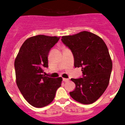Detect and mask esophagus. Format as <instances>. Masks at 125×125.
<instances>
[{
    "mask_svg": "<svg viewBox=\"0 0 125 125\" xmlns=\"http://www.w3.org/2000/svg\"><path fill=\"white\" fill-rule=\"evenodd\" d=\"M62 80H63L64 82H68V81H69V79H68V78H63Z\"/></svg>",
    "mask_w": 125,
    "mask_h": 125,
    "instance_id": "obj_1",
    "label": "esophagus"
}]
</instances>
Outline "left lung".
I'll return each mask as SVG.
<instances>
[{"label":"left lung","mask_w":125,"mask_h":125,"mask_svg":"<svg viewBox=\"0 0 125 125\" xmlns=\"http://www.w3.org/2000/svg\"><path fill=\"white\" fill-rule=\"evenodd\" d=\"M61 40L73 54L74 67L81 68L83 74V78L71 79L76 88L69 94L80 103H93L105 91L110 83L113 64L105 42L88 31L64 36Z\"/></svg>","instance_id":"obj_1"}]
</instances>
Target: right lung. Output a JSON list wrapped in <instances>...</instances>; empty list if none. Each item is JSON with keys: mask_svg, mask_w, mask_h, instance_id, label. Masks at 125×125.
I'll return each mask as SVG.
<instances>
[{"mask_svg": "<svg viewBox=\"0 0 125 125\" xmlns=\"http://www.w3.org/2000/svg\"><path fill=\"white\" fill-rule=\"evenodd\" d=\"M60 37L37 35L27 39L14 62L17 87L25 100L33 106L42 108L53 101L62 78L42 74L48 67V54Z\"/></svg>", "mask_w": 125, "mask_h": 125, "instance_id": "right-lung-1", "label": "right lung"}]
</instances>
